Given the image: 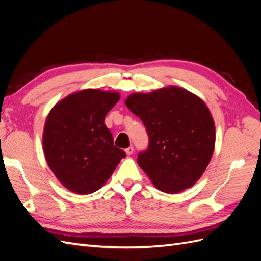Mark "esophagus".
<instances>
[{
  "mask_svg": "<svg viewBox=\"0 0 261 261\" xmlns=\"http://www.w3.org/2000/svg\"><path fill=\"white\" fill-rule=\"evenodd\" d=\"M125 152L127 153V155L133 154V152H134V147L130 146V147H128V148H126V149H125Z\"/></svg>",
  "mask_w": 261,
  "mask_h": 261,
  "instance_id": "34e87169",
  "label": "esophagus"
}]
</instances>
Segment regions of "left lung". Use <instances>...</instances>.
I'll list each match as a JSON object with an SVG mask.
<instances>
[{"label":"left lung","mask_w":261,"mask_h":261,"mask_svg":"<svg viewBox=\"0 0 261 261\" xmlns=\"http://www.w3.org/2000/svg\"><path fill=\"white\" fill-rule=\"evenodd\" d=\"M125 103L146 127L149 145L137 162L154 186L169 194L193 186L207 169L216 141L215 123L203 101L168 87L133 93Z\"/></svg>","instance_id":"left-lung-1"}]
</instances>
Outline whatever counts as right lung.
<instances>
[{"label": "right lung", "instance_id": "1", "mask_svg": "<svg viewBox=\"0 0 261 261\" xmlns=\"http://www.w3.org/2000/svg\"><path fill=\"white\" fill-rule=\"evenodd\" d=\"M120 94L86 89L69 94L51 110L43 130L46 162L61 183L76 194H91L126 156L114 146L105 117Z\"/></svg>", "mask_w": 261, "mask_h": 261}]
</instances>
